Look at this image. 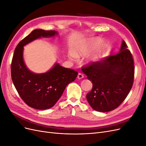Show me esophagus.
<instances>
[{"mask_svg": "<svg viewBox=\"0 0 146 146\" xmlns=\"http://www.w3.org/2000/svg\"><path fill=\"white\" fill-rule=\"evenodd\" d=\"M83 77H84V75H83V74H82V73H78V76H77V78H78V79H82V78H83Z\"/></svg>", "mask_w": 146, "mask_h": 146, "instance_id": "obj_1", "label": "esophagus"}]
</instances>
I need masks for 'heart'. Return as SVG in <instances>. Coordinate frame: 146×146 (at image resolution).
<instances>
[{
	"label": "heart",
	"instance_id": "1",
	"mask_svg": "<svg viewBox=\"0 0 146 146\" xmlns=\"http://www.w3.org/2000/svg\"><path fill=\"white\" fill-rule=\"evenodd\" d=\"M100 42V39H92V40L90 41L89 42V44L91 45V46H96L98 45V44ZM106 46V44L105 42H103L102 44L101 45V47L104 48ZM88 51V46H84L83 47H82L80 50L76 51L75 52V55L76 56H78L79 54H86ZM72 57H74V56L73 55H72Z\"/></svg>",
	"mask_w": 146,
	"mask_h": 146
}]
</instances>
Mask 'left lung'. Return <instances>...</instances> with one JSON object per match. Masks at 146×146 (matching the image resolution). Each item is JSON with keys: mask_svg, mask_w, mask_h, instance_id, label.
<instances>
[{"mask_svg": "<svg viewBox=\"0 0 146 146\" xmlns=\"http://www.w3.org/2000/svg\"><path fill=\"white\" fill-rule=\"evenodd\" d=\"M124 41L121 50L104 60L91 62L82 71L92 83L86 95L91 107L100 112L116 109L125 99L133 86L135 65L133 56Z\"/></svg>", "mask_w": 146, "mask_h": 146, "instance_id": "8db88e82", "label": "left lung"}]
</instances>
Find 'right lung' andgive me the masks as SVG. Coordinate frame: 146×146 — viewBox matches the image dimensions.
Wrapping results in <instances>:
<instances>
[{"label":"right lung","mask_w":146,"mask_h":146,"mask_svg":"<svg viewBox=\"0 0 146 146\" xmlns=\"http://www.w3.org/2000/svg\"><path fill=\"white\" fill-rule=\"evenodd\" d=\"M54 30L36 29L21 40L16 46L11 64V76L21 98L29 107L46 110L52 107L58 100L68 84L74 82L78 72L58 64L47 72L36 74L26 68L23 47L38 38L56 35Z\"/></svg>","instance_id":"1"}]
</instances>
